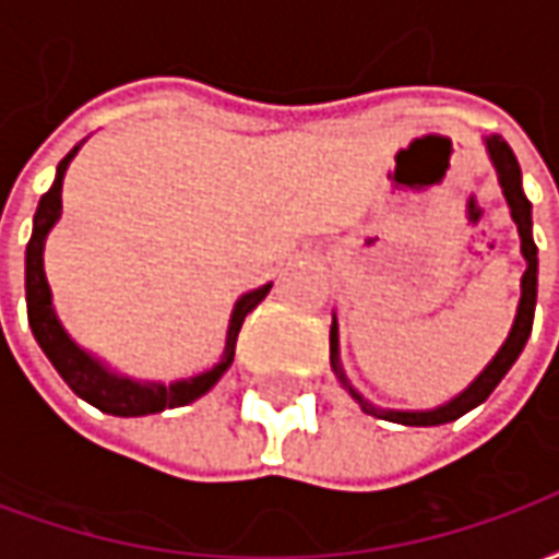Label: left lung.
<instances>
[{
    "instance_id": "left-lung-1",
    "label": "left lung",
    "mask_w": 559,
    "mask_h": 559,
    "mask_svg": "<svg viewBox=\"0 0 559 559\" xmlns=\"http://www.w3.org/2000/svg\"><path fill=\"white\" fill-rule=\"evenodd\" d=\"M485 146H488V155H491L493 170H497V179H500V188H503L506 203L512 209V221L518 224V236H521V254L527 260V269H524V278H521V302H518L515 323H512V332L509 338L503 341L500 353L493 356L488 368L481 371L473 383H469L457 399H452L443 407H433V411H380L371 401H365L356 389L350 386V380L344 374L338 359V323L332 320V332H329V359H332V368L335 374L344 383V389L350 392L353 399L359 401V407L365 413H371L377 419L401 421V425H443V421L461 419L464 413H469L473 407H479L481 401L491 395L497 383L503 380L506 371L515 365V359L524 350L530 332H533V311H536V284H539V257H536V242H533V215H530V200L524 197V188H521V167H518L515 152L509 148L500 134H491L485 138Z\"/></svg>"
}]
</instances>
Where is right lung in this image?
Here are the masks:
<instances>
[{"label": "right lung", "mask_w": 559, "mask_h": 559, "mask_svg": "<svg viewBox=\"0 0 559 559\" xmlns=\"http://www.w3.org/2000/svg\"><path fill=\"white\" fill-rule=\"evenodd\" d=\"M78 148L80 143L68 152L66 158L59 160L53 185L38 200V209H35L32 239L26 245V314H29L32 335L41 344L44 356L53 362V368L71 386V392L80 395L83 401H90L92 407H98L102 413H110V416H148V413L185 407V404H191L200 395H206L209 389L218 383L221 374L230 368L233 353H236V338H239L245 317L266 299L272 284H263L257 290L245 293L242 299L236 302L230 314V326H227L224 356H221L218 365H212L203 374L176 380V383L167 386V383H155V380L140 383V380H131V377L110 371L92 353H86L68 338V332L62 329L53 311V293H50L47 275H44V242H47V233L53 230V224L62 215V179H66L71 158L78 155Z\"/></svg>", "instance_id": "add662e5"}]
</instances>
